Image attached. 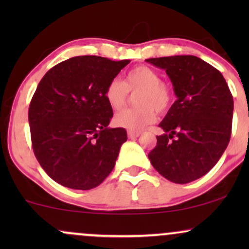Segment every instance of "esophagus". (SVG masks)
Instances as JSON below:
<instances>
[{
  "label": "esophagus",
  "mask_w": 249,
  "mask_h": 249,
  "mask_svg": "<svg viewBox=\"0 0 249 249\" xmlns=\"http://www.w3.org/2000/svg\"><path fill=\"white\" fill-rule=\"evenodd\" d=\"M127 136H128V138H130V139H136V138H138L139 136H141V133H139L138 131H128Z\"/></svg>",
  "instance_id": "obj_1"
}]
</instances>
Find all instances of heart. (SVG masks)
Returning a JSON list of instances; mask_svg holds the SVG:
<instances>
[{
	"instance_id": "obj_1",
	"label": "heart",
	"mask_w": 249,
	"mask_h": 249,
	"mask_svg": "<svg viewBox=\"0 0 249 249\" xmlns=\"http://www.w3.org/2000/svg\"><path fill=\"white\" fill-rule=\"evenodd\" d=\"M128 92H138L134 97V103L138 107L119 112L115 117V123L131 131L142 130L153 123L156 111L165 112L173 97L172 90L166 83L161 82L158 71L146 65L131 69L123 81L112 79L105 88L104 97L111 108L121 110L126 104Z\"/></svg>"
}]
</instances>
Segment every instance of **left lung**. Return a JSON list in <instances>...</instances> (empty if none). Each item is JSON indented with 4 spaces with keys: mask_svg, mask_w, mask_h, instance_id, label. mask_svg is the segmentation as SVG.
I'll return each mask as SVG.
<instances>
[{
    "mask_svg": "<svg viewBox=\"0 0 249 249\" xmlns=\"http://www.w3.org/2000/svg\"><path fill=\"white\" fill-rule=\"evenodd\" d=\"M166 71L177 101L159 124L164 133L148 153L152 166L176 184H187L212 170L232 133L233 97L219 70L199 57L146 59Z\"/></svg>",
    "mask_w": 249,
    "mask_h": 249,
    "instance_id": "8db88e82",
    "label": "left lung"
}]
</instances>
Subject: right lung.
<instances>
[{"label": "right lung", "mask_w": 249, "mask_h": 249, "mask_svg": "<svg viewBox=\"0 0 249 249\" xmlns=\"http://www.w3.org/2000/svg\"><path fill=\"white\" fill-rule=\"evenodd\" d=\"M130 61L77 56L45 73L29 107L34 153L51 179L72 190L98 186L115 167L126 130L111 128L107 85Z\"/></svg>", "instance_id": "obj_1"}]
</instances>
